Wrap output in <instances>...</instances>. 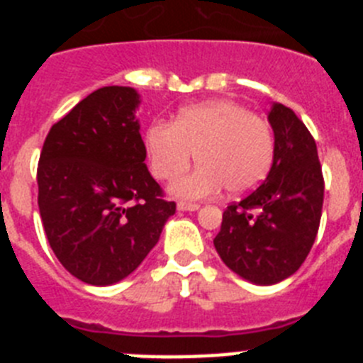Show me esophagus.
I'll list each match as a JSON object with an SVG mask.
<instances>
[{"instance_id":"esophagus-1","label":"esophagus","mask_w":363,"mask_h":363,"mask_svg":"<svg viewBox=\"0 0 363 363\" xmlns=\"http://www.w3.org/2000/svg\"><path fill=\"white\" fill-rule=\"evenodd\" d=\"M200 205L198 203H187V201H178V211H198Z\"/></svg>"}]
</instances>
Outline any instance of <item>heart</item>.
<instances>
[{
    "label": "heart",
    "mask_w": 363,
    "mask_h": 363,
    "mask_svg": "<svg viewBox=\"0 0 363 363\" xmlns=\"http://www.w3.org/2000/svg\"><path fill=\"white\" fill-rule=\"evenodd\" d=\"M145 149L152 174L165 182L179 178L194 158L201 163L172 187L184 198L213 196L223 185L234 196L245 194L267 176L274 158L267 121L229 99L182 108L174 123L154 121Z\"/></svg>",
    "instance_id": "heart-1"
}]
</instances>
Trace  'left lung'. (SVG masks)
Instances as JSON below:
<instances>
[{
	"label": "left lung",
	"mask_w": 363,
	"mask_h": 363,
	"mask_svg": "<svg viewBox=\"0 0 363 363\" xmlns=\"http://www.w3.org/2000/svg\"><path fill=\"white\" fill-rule=\"evenodd\" d=\"M267 120L274 158L256 191L223 213L214 247L243 280L272 285L289 278L309 255L320 227L323 176L316 143L303 121L281 104Z\"/></svg>",
	"instance_id": "left-lung-1"
}]
</instances>
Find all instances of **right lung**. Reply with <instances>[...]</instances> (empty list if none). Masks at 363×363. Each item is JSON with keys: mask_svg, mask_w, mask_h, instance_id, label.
Wrapping results in <instances>:
<instances>
[{"mask_svg": "<svg viewBox=\"0 0 363 363\" xmlns=\"http://www.w3.org/2000/svg\"><path fill=\"white\" fill-rule=\"evenodd\" d=\"M140 101L133 86H101L52 125L41 150L45 234L60 264L85 284L129 277L176 213L145 165Z\"/></svg>", "mask_w": 363, "mask_h": 363, "instance_id": "1", "label": "right lung"}]
</instances>
